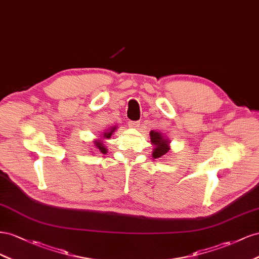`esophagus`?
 <instances>
[{
  "mask_svg": "<svg viewBox=\"0 0 259 259\" xmlns=\"http://www.w3.org/2000/svg\"><path fill=\"white\" fill-rule=\"evenodd\" d=\"M140 122L139 121H128V125L130 128H138Z\"/></svg>",
  "mask_w": 259,
  "mask_h": 259,
  "instance_id": "esophagus-1",
  "label": "esophagus"
}]
</instances>
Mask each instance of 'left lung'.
<instances>
[{"instance_id": "left-lung-1", "label": "left lung", "mask_w": 259, "mask_h": 259, "mask_svg": "<svg viewBox=\"0 0 259 259\" xmlns=\"http://www.w3.org/2000/svg\"><path fill=\"white\" fill-rule=\"evenodd\" d=\"M150 136H151V142L155 145L153 157L154 158L162 157L169 151L168 141L161 137L159 132H156V131H151Z\"/></svg>"}]
</instances>
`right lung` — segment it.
I'll list each match as a JSON object with an SVG mask.
<instances>
[{"label": "right lung", "mask_w": 259, "mask_h": 259, "mask_svg": "<svg viewBox=\"0 0 259 259\" xmlns=\"http://www.w3.org/2000/svg\"><path fill=\"white\" fill-rule=\"evenodd\" d=\"M115 129H116V127H113V129L112 130H110L109 132H105V134H104V137H103V138H110V136H112V134H113V132L115 131ZM95 145H97L98 147H99V150L102 152V153H106V149H105V147L104 146H103V144H102V142L101 141H99V142H97V141H95Z\"/></svg>", "instance_id": "1"}]
</instances>
